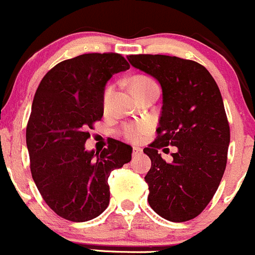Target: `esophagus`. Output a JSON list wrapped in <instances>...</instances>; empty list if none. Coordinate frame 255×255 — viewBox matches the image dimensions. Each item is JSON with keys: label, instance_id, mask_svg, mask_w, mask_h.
Returning <instances> with one entry per match:
<instances>
[{"label": "esophagus", "instance_id": "obj_1", "mask_svg": "<svg viewBox=\"0 0 255 255\" xmlns=\"http://www.w3.org/2000/svg\"><path fill=\"white\" fill-rule=\"evenodd\" d=\"M141 148L140 147H137V146H133V148H132V155L133 156H136V155H138V153H141Z\"/></svg>", "mask_w": 255, "mask_h": 255}]
</instances>
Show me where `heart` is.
<instances>
[{
  "instance_id": "heart-1",
  "label": "heart",
  "mask_w": 255,
  "mask_h": 255,
  "mask_svg": "<svg viewBox=\"0 0 255 255\" xmlns=\"http://www.w3.org/2000/svg\"><path fill=\"white\" fill-rule=\"evenodd\" d=\"M155 85L156 83L153 82L151 78L145 77V75H137V77L132 78L130 82V87H131V90H132V93L137 92V90H141V89H145V88H148V87H155ZM112 94H113V88L112 87L107 88V90H105L104 93V98H103V104H104L105 108H107L108 104H109ZM145 131H146V127L142 124L136 125V127H125L124 135L125 137L128 138V140H138V138L145 133Z\"/></svg>"
}]
</instances>
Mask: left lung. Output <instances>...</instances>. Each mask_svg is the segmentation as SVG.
I'll return each mask as SVG.
<instances>
[{
    "instance_id": "left-lung-1",
    "label": "left lung",
    "mask_w": 255,
    "mask_h": 255,
    "mask_svg": "<svg viewBox=\"0 0 255 255\" xmlns=\"http://www.w3.org/2000/svg\"><path fill=\"white\" fill-rule=\"evenodd\" d=\"M127 58L162 89L158 136L143 148L151 160L145 176L148 205L167 221H190L211 202L226 170L231 135L218 85L193 60L161 54ZM168 144L178 150L167 164L158 148Z\"/></svg>"
}]
</instances>
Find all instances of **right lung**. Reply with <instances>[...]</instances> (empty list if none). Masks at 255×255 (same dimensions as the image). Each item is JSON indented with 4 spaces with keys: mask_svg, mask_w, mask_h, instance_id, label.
<instances>
[{
    "mask_svg": "<svg viewBox=\"0 0 255 255\" xmlns=\"http://www.w3.org/2000/svg\"><path fill=\"white\" fill-rule=\"evenodd\" d=\"M128 68L117 53L78 55L52 68L34 95L26 131L32 177L45 203L68 221L104 212L110 172L131 160L132 147L114 138L102 152L85 148L88 130L104 114L105 85Z\"/></svg>",
    "mask_w": 255,
    "mask_h": 255,
    "instance_id": "obj_1",
    "label": "right lung"
}]
</instances>
